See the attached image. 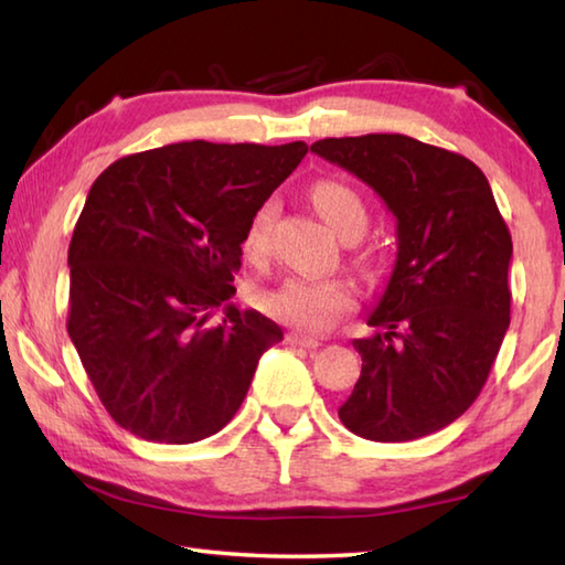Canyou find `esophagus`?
Segmentation results:
<instances>
[{
	"instance_id": "1",
	"label": "esophagus",
	"mask_w": 565,
	"mask_h": 565,
	"mask_svg": "<svg viewBox=\"0 0 565 565\" xmlns=\"http://www.w3.org/2000/svg\"><path fill=\"white\" fill-rule=\"evenodd\" d=\"M286 341L291 343V347H301V349H319L321 347V341L319 339H311V337H303V333H299V331H291L289 337H286Z\"/></svg>"
}]
</instances>
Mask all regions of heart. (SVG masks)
<instances>
[{
  "label": "heart",
  "mask_w": 565,
  "mask_h": 565,
  "mask_svg": "<svg viewBox=\"0 0 565 565\" xmlns=\"http://www.w3.org/2000/svg\"><path fill=\"white\" fill-rule=\"evenodd\" d=\"M311 202L323 222L339 236L351 228H366V206L349 184L337 179H321L311 186ZM276 216V202L266 199L248 216L242 234V248L248 259H264L269 254V236ZM262 309L276 321L301 333H323L343 313L353 309L356 294L343 279H311V276H289L274 289L262 294Z\"/></svg>",
  "instance_id": "obj_1"
}]
</instances>
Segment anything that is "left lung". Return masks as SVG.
I'll list each match as a JSON object with an SVG mask.
<instances>
[{
	"label": "left lung",
	"instance_id": "left-lung-1",
	"mask_svg": "<svg viewBox=\"0 0 565 565\" xmlns=\"http://www.w3.org/2000/svg\"><path fill=\"white\" fill-rule=\"evenodd\" d=\"M311 151L396 216V264L369 313L374 333L353 341L361 376L339 418L381 444L441 431L481 394L511 323L513 244L489 179L404 134L321 139Z\"/></svg>",
	"mask_w": 565,
	"mask_h": 565
}]
</instances>
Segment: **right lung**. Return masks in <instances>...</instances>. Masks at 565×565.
<instances>
[{"instance_id":"1","label":"right lung","mask_w":565,"mask_h":565,"mask_svg":"<svg viewBox=\"0 0 565 565\" xmlns=\"http://www.w3.org/2000/svg\"><path fill=\"white\" fill-rule=\"evenodd\" d=\"M306 151L181 141L114 161L92 184L70 244L66 331L134 436L181 446L222 431L262 353L284 339L228 299L248 216ZM222 302L225 319L209 324Z\"/></svg>"}]
</instances>
